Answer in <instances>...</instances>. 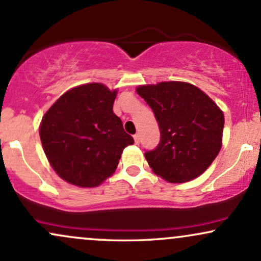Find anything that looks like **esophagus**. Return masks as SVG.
Masks as SVG:
<instances>
[{
  "label": "esophagus",
  "instance_id": "esophagus-1",
  "mask_svg": "<svg viewBox=\"0 0 261 261\" xmlns=\"http://www.w3.org/2000/svg\"><path fill=\"white\" fill-rule=\"evenodd\" d=\"M134 140H135V143H136V145H139V143H140V135L139 134L135 135Z\"/></svg>",
  "mask_w": 261,
  "mask_h": 261
}]
</instances>
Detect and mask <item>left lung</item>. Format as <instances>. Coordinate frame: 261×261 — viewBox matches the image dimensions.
Returning <instances> with one entry per match:
<instances>
[{"label": "left lung", "mask_w": 261, "mask_h": 261, "mask_svg": "<svg viewBox=\"0 0 261 261\" xmlns=\"http://www.w3.org/2000/svg\"><path fill=\"white\" fill-rule=\"evenodd\" d=\"M153 110L161 141L145 153L149 167L169 182L201 175L222 146L224 115L207 94L187 82H161L137 87Z\"/></svg>", "instance_id": "left-lung-1"}]
</instances>
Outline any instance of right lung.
Masks as SVG:
<instances>
[{
    "instance_id": "add662e5",
    "label": "right lung",
    "mask_w": 261,
    "mask_h": 261,
    "mask_svg": "<svg viewBox=\"0 0 261 261\" xmlns=\"http://www.w3.org/2000/svg\"><path fill=\"white\" fill-rule=\"evenodd\" d=\"M116 93L101 83L74 87L43 116L39 135L44 152L70 184L98 187L115 172L124 148L134 143L113 112Z\"/></svg>"
}]
</instances>
